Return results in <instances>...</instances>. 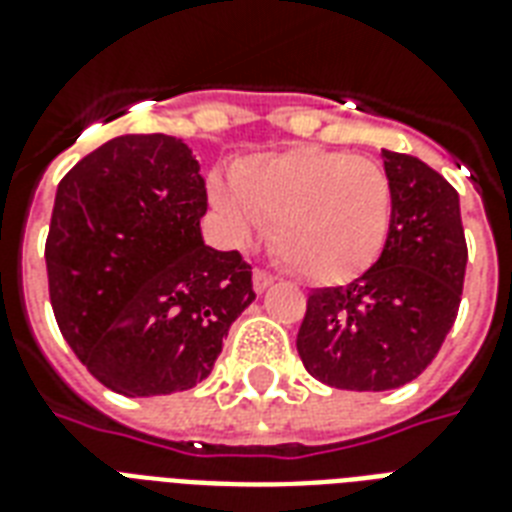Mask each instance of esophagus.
Returning <instances> with one entry per match:
<instances>
[{"instance_id":"34e87169","label":"esophagus","mask_w":512,"mask_h":512,"mask_svg":"<svg viewBox=\"0 0 512 512\" xmlns=\"http://www.w3.org/2000/svg\"><path fill=\"white\" fill-rule=\"evenodd\" d=\"M272 283H275V278H272L270 272H264V270L253 272V291H256V294H264Z\"/></svg>"}]
</instances>
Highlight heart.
<instances>
[{"label": "heart", "mask_w": 512, "mask_h": 512, "mask_svg": "<svg viewBox=\"0 0 512 512\" xmlns=\"http://www.w3.org/2000/svg\"><path fill=\"white\" fill-rule=\"evenodd\" d=\"M229 183L210 186L226 229L248 240L272 224V251L297 278L345 283L383 253L394 197L378 161L305 145L240 161Z\"/></svg>", "instance_id": "b5f03b06"}]
</instances>
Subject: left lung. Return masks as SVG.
Segmentation results:
<instances>
[{
  "label": "left lung",
  "instance_id": "1",
  "mask_svg": "<svg viewBox=\"0 0 512 512\" xmlns=\"http://www.w3.org/2000/svg\"><path fill=\"white\" fill-rule=\"evenodd\" d=\"M380 156L394 197L383 253L348 286L315 288L297 334L305 370L348 391L399 388L432 364L467 270L456 188L416 156Z\"/></svg>",
  "mask_w": 512,
  "mask_h": 512
}]
</instances>
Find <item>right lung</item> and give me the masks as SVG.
Here are the masks:
<instances>
[{"label": "right lung", "mask_w": 512, "mask_h": 512, "mask_svg": "<svg viewBox=\"0 0 512 512\" xmlns=\"http://www.w3.org/2000/svg\"><path fill=\"white\" fill-rule=\"evenodd\" d=\"M207 188L186 142L126 134L69 169L45 242L69 348L124 397L194 388L251 305V264L202 240Z\"/></svg>", "instance_id": "1"}]
</instances>
